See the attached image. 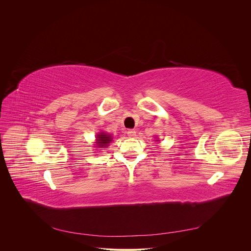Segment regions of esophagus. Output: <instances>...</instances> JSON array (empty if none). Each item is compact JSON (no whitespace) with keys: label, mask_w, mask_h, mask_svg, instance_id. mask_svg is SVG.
Wrapping results in <instances>:
<instances>
[{"label":"esophagus","mask_w":251,"mask_h":251,"mask_svg":"<svg viewBox=\"0 0 251 251\" xmlns=\"http://www.w3.org/2000/svg\"><path fill=\"white\" fill-rule=\"evenodd\" d=\"M127 134H128V136H129V137L133 138V137H135V136H136V131H135V130H133V129H130V130H128Z\"/></svg>","instance_id":"esophagus-1"}]
</instances>
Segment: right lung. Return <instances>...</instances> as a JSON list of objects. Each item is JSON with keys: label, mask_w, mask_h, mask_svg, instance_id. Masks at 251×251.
I'll return each instance as SVG.
<instances>
[{"label": "right lung", "mask_w": 251, "mask_h": 251, "mask_svg": "<svg viewBox=\"0 0 251 251\" xmlns=\"http://www.w3.org/2000/svg\"><path fill=\"white\" fill-rule=\"evenodd\" d=\"M112 141V137L110 136V134L107 133H99L97 135V139H96V145L99 148H105L109 145V143Z\"/></svg>", "instance_id": "add662e5"}]
</instances>
